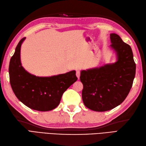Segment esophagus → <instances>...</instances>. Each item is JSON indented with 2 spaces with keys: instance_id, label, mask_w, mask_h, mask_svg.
<instances>
[{
  "instance_id": "esophagus-1",
  "label": "esophagus",
  "mask_w": 146,
  "mask_h": 146,
  "mask_svg": "<svg viewBox=\"0 0 146 146\" xmlns=\"http://www.w3.org/2000/svg\"><path fill=\"white\" fill-rule=\"evenodd\" d=\"M76 75L77 76V78L78 79L80 78V71L79 70H77L76 72Z\"/></svg>"
}]
</instances>
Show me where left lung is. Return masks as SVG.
<instances>
[{
    "mask_svg": "<svg viewBox=\"0 0 146 146\" xmlns=\"http://www.w3.org/2000/svg\"><path fill=\"white\" fill-rule=\"evenodd\" d=\"M110 38L116 61L80 73L83 104L96 111L110 110L122 104L135 78L136 67L131 46L117 34L111 33Z\"/></svg>",
    "mask_w": 146,
    "mask_h": 146,
    "instance_id": "1",
    "label": "left lung"
}]
</instances>
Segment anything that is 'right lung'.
I'll use <instances>...</instances> for the list:
<instances>
[{
    "label": "right lung",
    "mask_w": 146,
    "mask_h": 146,
    "mask_svg": "<svg viewBox=\"0 0 146 146\" xmlns=\"http://www.w3.org/2000/svg\"><path fill=\"white\" fill-rule=\"evenodd\" d=\"M26 38L19 42L9 63L10 83L22 103L38 111L53 110L60 104L63 93L77 80L76 71L51 76H37L22 66L21 48Z\"/></svg>",
    "instance_id": "right-lung-1"
}]
</instances>
